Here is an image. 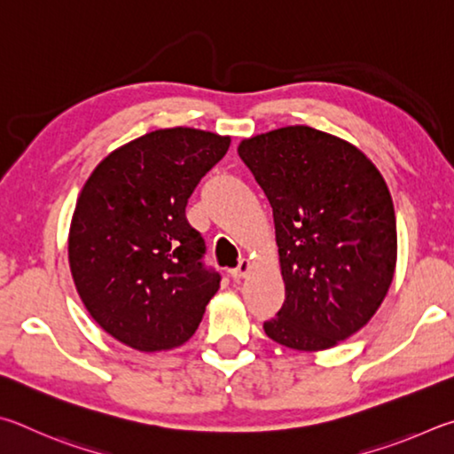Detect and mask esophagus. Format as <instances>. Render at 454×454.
Instances as JSON below:
<instances>
[{
  "instance_id": "1",
  "label": "esophagus",
  "mask_w": 454,
  "mask_h": 454,
  "mask_svg": "<svg viewBox=\"0 0 454 454\" xmlns=\"http://www.w3.org/2000/svg\"><path fill=\"white\" fill-rule=\"evenodd\" d=\"M251 271V261L249 259H241L239 265L231 269V277L233 279H243L245 275Z\"/></svg>"
}]
</instances>
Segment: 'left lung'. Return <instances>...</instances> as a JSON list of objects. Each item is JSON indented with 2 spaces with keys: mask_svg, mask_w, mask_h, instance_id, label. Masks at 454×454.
<instances>
[{
  "mask_svg": "<svg viewBox=\"0 0 454 454\" xmlns=\"http://www.w3.org/2000/svg\"><path fill=\"white\" fill-rule=\"evenodd\" d=\"M273 207L285 303L263 323L295 351L335 347L371 321L393 283L396 219L371 159L351 143L291 125L239 143Z\"/></svg>",
  "mask_w": 454,
  "mask_h": 454,
  "instance_id": "obj_1",
  "label": "left lung"
}]
</instances>
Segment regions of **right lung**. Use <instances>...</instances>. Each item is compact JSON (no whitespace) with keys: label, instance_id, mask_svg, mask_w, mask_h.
<instances>
[{"label":"right lung","instance_id":"add662e5","mask_svg":"<svg viewBox=\"0 0 454 454\" xmlns=\"http://www.w3.org/2000/svg\"><path fill=\"white\" fill-rule=\"evenodd\" d=\"M231 137L171 127L125 143L85 181L69 227V267L99 327L153 353L191 339L221 275L185 207Z\"/></svg>","mask_w":454,"mask_h":454}]
</instances>
